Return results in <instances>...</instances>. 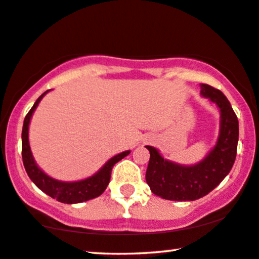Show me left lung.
Returning <instances> with one entry per match:
<instances>
[{
    "label": "left lung",
    "mask_w": 259,
    "mask_h": 259,
    "mask_svg": "<svg viewBox=\"0 0 259 259\" xmlns=\"http://www.w3.org/2000/svg\"><path fill=\"white\" fill-rule=\"evenodd\" d=\"M200 95L218 106L219 134L214 147L201 161L181 164L167 160L155 147L146 146L150 158L146 181L155 195L173 201H194L213 191L232 169L239 139V124L230 102L219 90L200 84Z\"/></svg>",
    "instance_id": "1"
}]
</instances>
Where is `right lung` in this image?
Instances as JSON below:
<instances>
[{
	"instance_id": "add662e5",
	"label": "right lung",
	"mask_w": 259,
	"mask_h": 259,
	"mask_svg": "<svg viewBox=\"0 0 259 259\" xmlns=\"http://www.w3.org/2000/svg\"><path fill=\"white\" fill-rule=\"evenodd\" d=\"M51 90H47L44 92L36 102L34 103L33 108L29 110L27 113L25 120H23V127H22V161L25 169L28 174L30 180H32L35 186L39 189H41L51 198L57 199L58 201L64 202V204H79V202L88 201V200L95 199L103 194L108 187L110 178H111V170L112 167L117 162L122 160L127 155L130 154V150L123 151L109 158L104 164L102 165L99 169L92 174L91 177L82 179V180L78 181H61L57 180V179L50 177V175L45 173L41 168L37 165V163L34 160V156L30 150L29 146V124L32 120L33 113L35 109L39 105L45 96H46Z\"/></svg>"
}]
</instances>
